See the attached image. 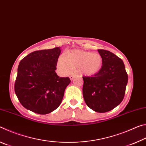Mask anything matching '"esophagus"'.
Returning a JSON list of instances; mask_svg holds the SVG:
<instances>
[{"instance_id": "obj_1", "label": "esophagus", "mask_w": 146, "mask_h": 146, "mask_svg": "<svg viewBox=\"0 0 146 146\" xmlns=\"http://www.w3.org/2000/svg\"><path fill=\"white\" fill-rule=\"evenodd\" d=\"M75 75H71L70 76V78L71 80H73V78H75Z\"/></svg>"}]
</instances>
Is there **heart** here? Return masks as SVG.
Returning a JSON list of instances; mask_svg holds the SVG:
<instances>
[{
    "label": "heart",
    "mask_w": 146,
    "mask_h": 146,
    "mask_svg": "<svg viewBox=\"0 0 146 146\" xmlns=\"http://www.w3.org/2000/svg\"><path fill=\"white\" fill-rule=\"evenodd\" d=\"M102 58L99 53H91L79 49H74L60 56L58 60V67L62 72L68 74L73 70H78L80 74L92 76L100 70Z\"/></svg>",
    "instance_id": "heart-1"
}]
</instances>
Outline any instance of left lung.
I'll return each mask as SVG.
<instances>
[{"instance_id": "1", "label": "left lung", "mask_w": 146, "mask_h": 146, "mask_svg": "<svg viewBox=\"0 0 146 146\" xmlns=\"http://www.w3.org/2000/svg\"><path fill=\"white\" fill-rule=\"evenodd\" d=\"M102 58L100 70L92 76H83V97L89 108L105 113L117 107L124 97L128 76L122 59L104 49H98Z\"/></svg>"}]
</instances>
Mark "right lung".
<instances>
[{
  "mask_svg": "<svg viewBox=\"0 0 146 146\" xmlns=\"http://www.w3.org/2000/svg\"><path fill=\"white\" fill-rule=\"evenodd\" d=\"M60 47L33 51L20 62L15 92L27 110L40 115L53 111L61 104L69 77L56 75Z\"/></svg>",
  "mask_w": 146,
  "mask_h": 146,
  "instance_id": "add662e5",
  "label": "right lung"
}]
</instances>
